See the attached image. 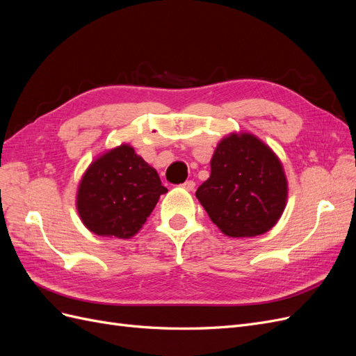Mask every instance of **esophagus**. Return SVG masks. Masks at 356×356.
Returning a JSON list of instances; mask_svg holds the SVG:
<instances>
[{"label": "esophagus", "instance_id": "obj_1", "mask_svg": "<svg viewBox=\"0 0 356 356\" xmlns=\"http://www.w3.org/2000/svg\"><path fill=\"white\" fill-rule=\"evenodd\" d=\"M181 187L188 190V191H191L193 188H195V181H191V179H190V181H186L184 184H181Z\"/></svg>", "mask_w": 356, "mask_h": 356}]
</instances>
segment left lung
<instances>
[{"instance_id":"left-lung-1","label":"left lung","mask_w":356,"mask_h":356,"mask_svg":"<svg viewBox=\"0 0 356 356\" xmlns=\"http://www.w3.org/2000/svg\"><path fill=\"white\" fill-rule=\"evenodd\" d=\"M286 196L281 160L251 134L221 139L211 160V177L196 191L212 222L232 238L270 230L281 218Z\"/></svg>"}]
</instances>
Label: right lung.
<instances>
[{
	"mask_svg": "<svg viewBox=\"0 0 356 356\" xmlns=\"http://www.w3.org/2000/svg\"><path fill=\"white\" fill-rule=\"evenodd\" d=\"M166 191L156 169L123 144L92 161L84 172L77 211L92 233L129 239L141 230Z\"/></svg>",
	"mask_w": 356,
	"mask_h": 356,
	"instance_id": "obj_1",
	"label": "right lung"
}]
</instances>
